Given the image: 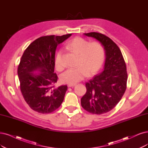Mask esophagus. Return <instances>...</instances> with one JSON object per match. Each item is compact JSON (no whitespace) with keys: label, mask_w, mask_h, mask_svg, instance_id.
Returning a JSON list of instances; mask_svg holds the SVG:
<instances>
[{"label":"esophagus","mask_w":148,"mask_h":148,"mask_svg":"<svg viewBox=\"0 0 148 148\" xmlns=\"http://www.w3.org/2000/svg\"><path fill=\"white\" fill-rule=\"evenodd\" d=\"M76 85L75 84H68V86H69V87H73V86H75Z\"/></svg>","instance_id":"obj_1"}]
</instances>
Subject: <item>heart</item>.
<instances>
[{"label":"heart","mask_w":148,"mask_h":148,"mask_svg":"<svg viewBox=\"0 0 148 148\" xmlns=\"http://www.w3.org/2000/svg\"><path fill=\"white\" fill-rule=\"evenodd\" d=\"M66 48L77 55L78 58L74 68L68 69L64 72L60 79L62 82L75 84L83 80L87 75L97 73L102 66L105 60V50L99 42H90L84 38L77 37L70 41ZM63 52L58 50L55 57V66L58 71L64 68L62 62Z\"/></svg>","instance_id":"1"}]
</instances>
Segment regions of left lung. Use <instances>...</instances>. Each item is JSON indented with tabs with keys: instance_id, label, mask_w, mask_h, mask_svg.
<instances>
[{
	"instance_id": "8db88e82",
	"label": "left lung",
	"mask_w": 148,
	"mask_h": 148,
	"mask_svg": "<svg viewBox=\"0 0 148 148\" xmlns=\"http://www.w3.org/2000/svg\"><path fill=\"white\" fill-rule=\"evenodd\" d=\"M99 41L106 51L102 72L85 84L86 92L81 99V105L92 114L110 112L121 99L126 90V65L118 46L110 38L97 32L84 34Z\"/></svg>"
}]
</instances>
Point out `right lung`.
<instances>
[{"label": "right lung", "mask_w": 148, "mask_h": 148, "mask_svg": "<svg viewBox=\"0 0 148 148\" xmlns=\"http://www.w3.org/2000/svg\"><path fill=\"white\" fill-rule=\"evenodd\" d=\"M45 36L33 41L25 49L18 68L20 89L29 107L40 113H49L61 106L66 85L56 88L58 77L54 73L57 46L71 36ZM38 71V73L34 72Z\"/></svg>", "instance_id": "1"}]
</instances>
